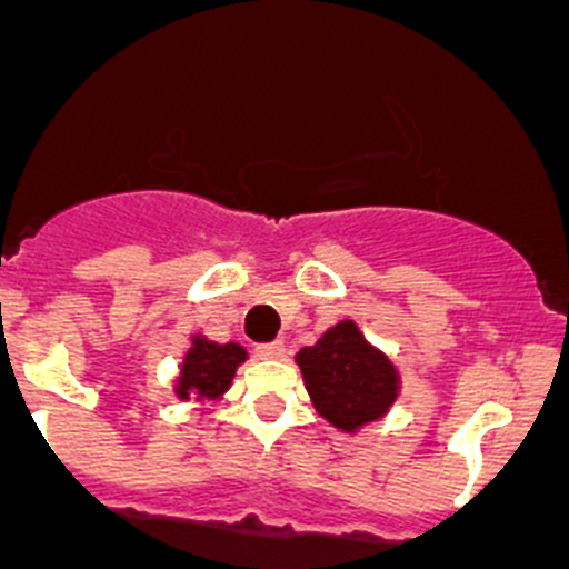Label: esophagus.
Wrapping results in <instances>:
<instances>
[{
  "mask_svg": "<svg viewBox=\"0 0 569 569\" xmlns=\"http://www.w3.org/2000/svg\"><path fill=\"white\" fill-rule=\"evenodd\" d=\"M283 343L280 341H269V343H258L256 347V355L258 358H263V360H280L283 358Z\"/></svg>",
  "mask_w": 569,
  "mask_h": 569,
  "instance_id": "1",
  "label": "esophagus"
}]
</instances>
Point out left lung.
I'll list each match as a JSON object with an SVG mask.
<instances>
[{
    "mask_svg": "<svg viewBox=\"0 0 569 569\" xmlns=\"http://www.w3.org/2000/svg\"><path fill=\"white\" fill-rule=\"evenodd\" d=\"M297 363L317 410L347 432L377 421L396 399L393 366L363 341L352 321L327 330L317 347L297 355Z\"/></svg>",
    "mask_w": 569,
    "mask_h": 569,
    "instance_id": "obj_1",
    "label": "left lung"
}]
</instances>
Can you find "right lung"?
Masks as SVG:
<instances>
[{
	"label": "right lung",
	"instance_id": "add662e5",
	"mask_svg": "<svg viewBox=\"0 0 569 569\" xmlns=\"http://www.w3.org/2000/svg\"><path fill=\"white\" fill-rule=\"evenodd\" d=\"M244 358H248V352L239 343H211L198 338L181 366L178 396L189 399L192 393H200L214 399L231 386L233 371Z\"/></svg>",
	"mask_w": 569,
	"mask_h": 569
}]
</instances>
